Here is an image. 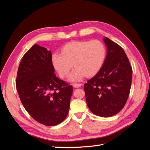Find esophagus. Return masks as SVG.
Listing matches in <instances>:
<instances>
[{"instance_id": "34e87169", "label": "esophagus", "mask_w": 150, "mask_h": 150, "mask_svg": "<svg viewBox=\"0 0 150 150\" xmlns=\"http://www.w3.org/2000/svg\"><path fill=\"white\" fill-rule=\"evenodd\" d=\"M82 86V84L81 83H74L73 84V87L74 88H79L81 86Z\"/></svg>"}]
</instances>
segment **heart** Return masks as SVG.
I'll return each mask as SVG.
<instances>
[{"label":"heart","mask_w":150,"mask_h":150,"mask_svg":"<svg viewBox=\"0 0 150 150\" xmlns=\"http://www.w3.org/2000/svg\"><path fill=\"white\" fill-rule=\"evenodd\" d=\"M106 54L105 47L99 40L72 41L61 48V53H54L51 61L62 78L69 73L74 64L76 69L69 79L77 81L84 76L89 78L96 74L103 64Z\"/></svg>","instance_id":"b5f03b06"}]
</instances>
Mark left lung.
Masks as SVG:
<instances>
[{
    "label": "left lung",
    "mask_w": 150,
    "mask_h": 150,
    "mask_svg": "<svg viewBox=\"0 0 150 150\" xmlns=\"http://www.w3.org/2000/svg\"><path fill=\"white\" fill-rule=\"evenodd\" d=\"M107 56L100 70L84 84L86 100L94 115L108 117L124 108L130 92L132 67L122 48L104 38Z\"/></svg>",
    "instance_id": "left-lung-1"
}]
</instances>
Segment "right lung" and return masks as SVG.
<instances>
[{
  "label": "right lung",
  "mask_w": 150,
  "mask_h": 150,
  "mask_svg": "<svg viewBox=\"0 0 150 150\" xmlns=\"http://www.w3.org/2000/svg\"><path fill=\"white\" fill-rule=\"evenodd\" d=\"M51 51L38 44L22 57L16 88L22 104L33 119L46 126L65 120L69 110L72 86L54 74Z\"/></svg>",
  "instance_id": "add662e5"
}]
</instances>
